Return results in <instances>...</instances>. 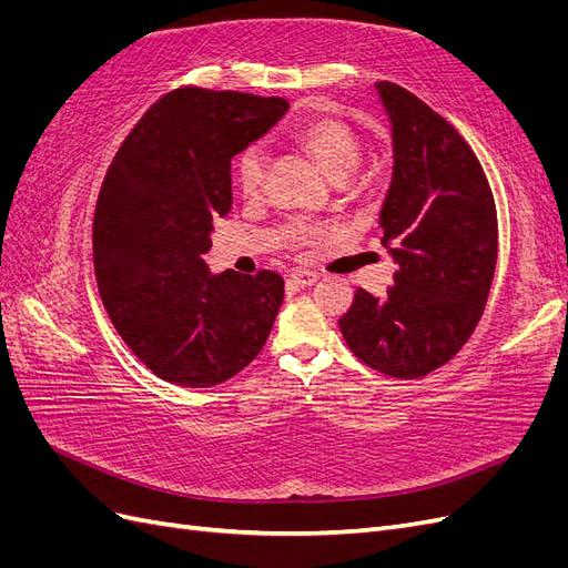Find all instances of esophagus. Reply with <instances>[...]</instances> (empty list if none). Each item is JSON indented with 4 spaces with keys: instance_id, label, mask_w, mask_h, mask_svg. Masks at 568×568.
<instances>
[{
    "instance_id": "34e87169",
    "label": "esophagus",
    "mask_w": 568,
    "mask_h": 568,
    "mask_svg": "<svg viewBox=\"0 0 568 568\" xmlns=\"http://www.w3.org/2000/svg\"><path fill=\"white\" fill-rule=\"evenodd\" d=\"M320 280V274L315 270H307V267H296L294 272H291L288 282L296 284V286H311Z\"/></svg>"
}]
</instances>
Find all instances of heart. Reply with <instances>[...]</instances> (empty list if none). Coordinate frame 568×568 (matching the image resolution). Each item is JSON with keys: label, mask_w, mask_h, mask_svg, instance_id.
<instances>
[{"label": "heart", "mask_w": 568, "mask_h": 568, "mask_svg": "<svg viewBox=\"0 0 568 568\" xmlns=\"http://www.w3.org/2000/svg\"><path fill=\"white\" fill-rule=\"evenodd\" d=\"M291 140L303 146L334 180L348 178L363 159V144L355 128L341 115H311L291 130ZM236 182L246 196L263 192L267 173V153L261 144L246 146L236 159ZM298 232H303L298 227Z\"/></svg>", "instance_id": "1"}]
</instances>
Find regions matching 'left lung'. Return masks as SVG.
I'll list each match as a JSON object with an SVG mask.
<instances>
[{"label": "left lung", "mask_w": 568, "mask_h": 568, "mask_svg": "<svg viewBox=\"0 0 568 568\" xmlns=\"http://www.w3.org/2000/svg\"><path fill=\"white\" fill-rule=\"evenodd\" d=\"M376 92L393 134L379 225L398 270L382 298L357 288L338 326L372 369L419 379L453 359L484 315L497 213L484 168L448 120L395 82Z\"/></svg>", "instance_id": "8db88e82"}]
</instances>
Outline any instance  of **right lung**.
Listing matches in <instances>:
<instances>
[{"label": "right lung", "instance_id": "right-lung-1", "mask_svg": "<svg viewBox=\"0 0 568 568\" xmlns=\"http://www.w3.org/2000/svg\"><path fill=\"white\" fill-rule=\"evenodd\" d=\"M286 109L282 97L173 90L106 170L92 227L99 294L130 351L170 384L232 379L280 313L282 274H211L201 255L213 246V220L232 209V159Z\"/></svg>", "mask_w": 568, "mask_h": 568}]
</instances>
